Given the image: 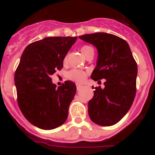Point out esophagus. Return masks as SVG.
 <instances>
[{
	"mask_svg": "<svg viewBox=\"0 0 155 155\" xmlns=\"http://www.w3.org/2000/svg\"><path fill=\"white\" fill-rule=\"evenodd\" d=\"M76 86H77V89L78 90L81 89V88L82 87V84H77Z\"/></svg>",
	"mask_w": 155,
	"mask_h": 155,
	"instance_id": "1",
	"label": "esophagus"
}]
</instances>
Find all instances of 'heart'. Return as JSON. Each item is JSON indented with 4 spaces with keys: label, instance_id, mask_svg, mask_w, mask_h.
<instances>
[{
    "label": "heart",
    "instance_id": "obj_1",
    "mask_svg": "<svg viewBox=\"0 0 155 155\" xmlns=\"http://www.w3.org/2000/svg\"><path fill=\"white\" fill-rule=\"evenodd\" d=\"M90 48H91L89 46H83L81 49V51L82 54L84 55V53L87 51V50H89ZM68 61V56H66L64 59V62L66 63ZM87 73L85 71H81V70L78 69H73L70 71L68 74V78L71 81H76L78 83H81V82L84 81L85 80L86 77H87Z\"/></svg>",
    "mask_w": 155,
    "mask_h": 155
}]
</instances>
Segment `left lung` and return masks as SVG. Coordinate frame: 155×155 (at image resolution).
Masks as SVG:
<instances>
[{"mask_svg":"<svg viewBox=\"0 0 155 155\" xmlns=\"http://www.w3.org/2000/svg\"><path fill=\"white\" fill-rule=\"evenodd\" d=\"M79 38L98 50L91 79L95 81L105 79L104 88L92 87L94 96L88 102V115L98 125L113 126L127 114L135 98L137 63L127 41L116 35L96 32Z\"/></svg>","mask_w":155,"mask_h":155,"instance_id":"8db88e82","label":"left lung"}]
</instances>
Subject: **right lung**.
Here are the masks:
<instances>
[{"label": "right lung", "instance_id": "right-lung-1", "mask_svg": "<svg viewBox=\"0 0 155 155\" xmlns=\"http://www.w3.org/2000/svg\"><path fill=\"white\" fill-rule=\"evenodd\" d=\"M78 37H47L28 45L15 74L19 109L29 123L42 130L64 124L76 93L74 82L57 87L51 75L63 68V61Z\"/></svg>", "mask_w": 155, "mask_h": 155}]
</instances>
